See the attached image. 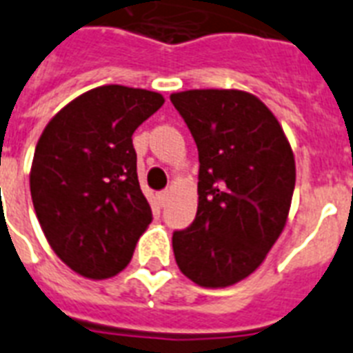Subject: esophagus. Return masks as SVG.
<instances>
[{"label":"esophagus","mask_w":353,"mask_h":353,"mask_svg":"<svg viewBox=\"0 0 353 353\" xmlns=\"http://www.w3.org/2000/svg\"><path fill=\"white\" fill-rule=\"evenodd\" d=\"M169 199V191L168 190H163V191H160V193H158V201H160V204H165V201H168Z\"/></svg>","instance_id":"34e87169"}]
</instances>
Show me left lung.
I'll return each mask as SVG.
<instances>
[{
	"mask_svg": "<svg viewBox=\"0 0 353 353\" xmlns=\"http://www.w3.org/2000/svg\"><path fill=\"white\" fill-rule=\"evenodd\" d=\"M171 103L199 151V208L173 232L179 269L202 288L234 285L280 237L294 191L291 145L272 112L239 90H188Z\"/></svg>",
	"mask_w": 353,
	"mask_h": 353,
	"instance_id": "left-lung-1",
	"label": "left lung"
}]
</instances>
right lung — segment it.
Wrapping results in <instances>:
<instances>
[{
	"label": "right lung",
	"instance_id": "right-lung-1",
	"mask_svg": "<svg viewBox=\"0 0 353 353\" xmlns=\"http://www.w3.org/2000/svg\"><path fill=\"white\" fill-rule=\"evenodd\" d=\"M162 105L157 92L99 86L65 105L38 139L32 206L54 254L81 276H116L152 221L132 134Z\"/></svg>",
	"mask_w": 353,
	"mask_h": 353
}]
</instances>
